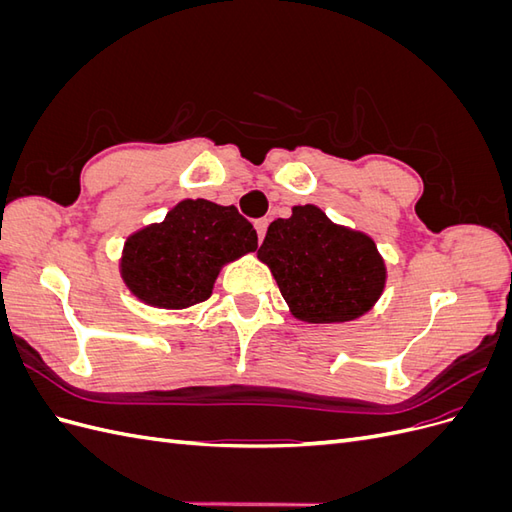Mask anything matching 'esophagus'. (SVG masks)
<instances>
[{
  "label": "esophagus",
  "instance_id": "esophagus-1",
  "mask_svg": "<svg viewBox=\"0 0 512 512\" xmlns=\"http://www.w3.org/2000/svg\"><path fill=\"white\" fill-rule=\"evenodd\" d=\"M254 226H256V235H258V241L262 243V239H265V235H267V226H269V220H256V222H254Z\"/></svg>",
  "mask_w": 512,
  "mask_h": 512
}]
</instances>
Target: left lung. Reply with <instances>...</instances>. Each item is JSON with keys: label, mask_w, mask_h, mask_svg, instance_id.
<instances>
[{"label": "left lung", "mask_w": 512, "mask_h": 512, "mask_svg": "<svg viewBox=\"0 0 512 512\" xmlns=\"http://www.w3.org/2000/svg\"><path fill=\"white\" fill-rule=\"evenodd\" d=\"M258 260L271 269L290 314L312 324L361 318L386 284L374 239L331 222L316 205H297L288 220L271 222Z\"/></svg>", "instance_id": "8db88e82"}]
</instances>
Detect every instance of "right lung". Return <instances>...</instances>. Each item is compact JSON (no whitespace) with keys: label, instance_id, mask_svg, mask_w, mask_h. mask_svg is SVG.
I'll use <instances>...</instances> for the list:
<instances>
[{"label":"right lung","instance_id":"1","mask_svg":"<svg viewBox=\"0 0 512 512\" xmlns=\"http://www.w3.org/2000/svg\"><path fill=\"white\" fill-rule=\"evenodd\" d=\"M256 247V230L237 207L185 198L162 222L132 232L119 271L138 301L185 309L207 301L222 267Z\"/></svg>","mask_w":512,"mask_h":512}]
</instances>
